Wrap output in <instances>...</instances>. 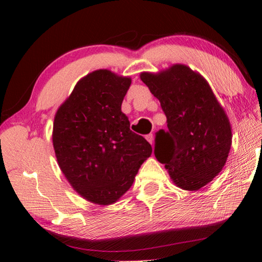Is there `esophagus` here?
<instances>
[{
  "label": "esophagus",
  "mask_w": 262,
  "mask_h": 262,
  "mask_svg": "<svg viewBox=\"0 0 262 262\" xmlns=\"http://www.w3.org/2000/svg\"><path fill=\"white\" fill-rule=\"evenodd\" d=\"M145 139H147V141L149 142L150 144H154V135L152 134L147 135V137H145Z\"/></svg>",
  "instance_id": "esophagus-1"
}]
</instances>
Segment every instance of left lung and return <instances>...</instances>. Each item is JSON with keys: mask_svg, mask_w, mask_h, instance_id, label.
<instances>
[{"mask_svg": "<svg viewBox=\"0 0 262 262\" xmlns=\"http://www.w3.org/2000/svg\"><path fill=\"white\" fill-rule=\"evenodd\" d=\"M140 77L161 103L167 130L155 139V156L165 164L178 187L198 190L215 178L227 162L231 125L209 84L185 64Z\"/></svg>", "mask_w": 262, "mask_h": 262, "instance_id": "1", "label": "left lung"}]
</instances>
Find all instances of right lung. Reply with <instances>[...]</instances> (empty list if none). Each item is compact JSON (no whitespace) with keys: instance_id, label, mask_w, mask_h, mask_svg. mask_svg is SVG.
I'll return each mask as SVG.
<instances>
[{"instance_id":"obj_1","label":"right lung","mask_w":262,"mask_h":262,"mask_svg":"<svg viewBox=\"0 0 262 262\" xmlns=\"http://www.w3.org/2000/svg\"><path fill=\"white\" fill-rule=\"evenodd\" d=\"M130 83L107 69L88 74L54 118L53 147L62 173L81 196L98 205L118 201L152 152L121 112Z\"/></svg>"}]
</instances>
